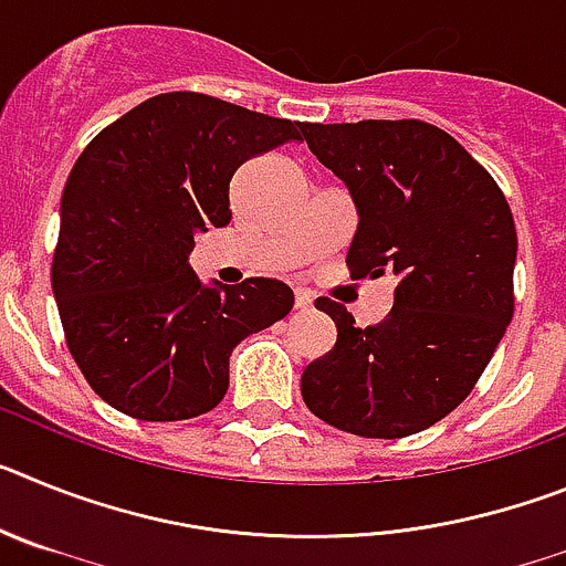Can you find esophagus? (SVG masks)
Returning a JSON list of instances; mask_svg holds the SVG:
<instances>
[{
    "label": "esophagus",
    "instance_id": "1",
    "mask_svg": "<svg viewBox=\"0 0 566 566\" xmlns=\"http://www.w3.org/2000/svg\"><path fill=\"white\" fill-rule=\"evenodd\" d=\"M294 306H297L300 312H308V308L314 306V297L308 292H303V289H297V292H294Z\"/></svg>",
    "mask_w": 566,
    "mask_h": 566
}]
</instances>
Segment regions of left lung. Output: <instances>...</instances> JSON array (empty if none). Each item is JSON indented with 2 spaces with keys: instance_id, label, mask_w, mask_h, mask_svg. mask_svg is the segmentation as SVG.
Here are the masks:
<instances>
[{
  "instance_id": "left-lung-1",
  "label": "left lung",
  "mask_w": 566,
  "mask_h": 566,
  "mask_svg": "<svg viewBox=\"0 0 566 566\" xmlns=\"http://www.w3.org/2000/svg\"><path fill=\"white\" fill-rule=\"evenodd\" d=\"M303 138L357 203L352 277L394 274L397 292L368 328L334 300H314L337 343L306 365L300 391L339 431L411 437L468 399L513 319V212L493 175L419 118L303 124Z\"/></svg>"
}]
</instances>
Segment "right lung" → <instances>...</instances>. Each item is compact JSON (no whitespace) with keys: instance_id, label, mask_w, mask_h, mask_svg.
<instances>
[{"instance_id":"add662e5","label":"right lung","mask_w":566,"mask_h":566,"mask_svg":"<svg viewBox=\"0 0 566 566\" xmlns=\"http://www.w3.org/2000/svg\"><path fill=\"white\" fill-rule=\"evenodd\" d=\"M303 124L203 93H161L104 127L62 195L53 294L67 348L115 411L178 422L212 411L229 354L294 306L283 280L203 286L195 234L227 227L229 181Z\"/></svg>"}]
</instances>
